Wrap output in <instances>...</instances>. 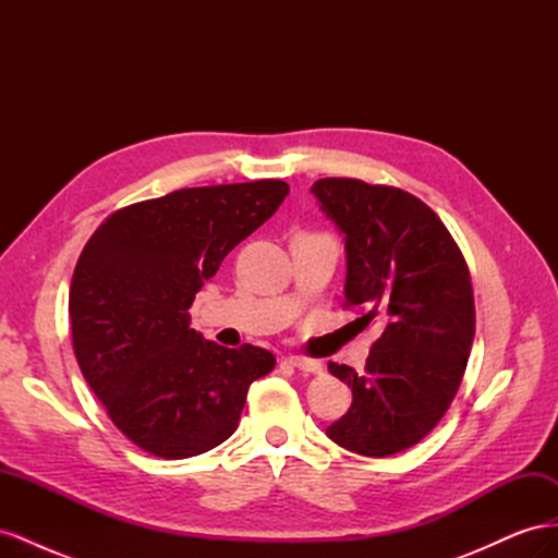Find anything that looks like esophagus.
Returning <instances> with one entry per match:
<instances>
[{
  "label": "esophagus",
  "mask_w": 558,
  "mask_h": 558,
  "mask_svg": "<svg viewBox=\"0 0 558 558\" xmlns=\"http://www.w3.org/2000/svg\"><path fill=\"white\" fill-rule=\"evenodd\" d=\"M289 363L300 369V373H307V375H320L324 373V365H320L318 361L314 359H305V356H291Z\"/></svg>",
  "instance_id": "1"
}]
</instances>
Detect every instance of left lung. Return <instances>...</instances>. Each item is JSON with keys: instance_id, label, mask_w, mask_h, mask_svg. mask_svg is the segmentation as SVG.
Returning <instances> with one entry per match:
<instances>
[{"instance_id": "left-lung-1", "label": "left lung", "mask_w": 558, "mask_h": 558, "mask_svg": "<svg viewBox=\"0 0 558 558\" xmlns=\"http://www.w3.org/2000/svg\"><path fill=\"white\" fill-rule=\"evenodd\" d=\"M320 209L344 234V307L384 332L365 373L328 363L353 393L326 435L384 459L414 447L440 424L459 391L475 337V298L459 244L428 205L393 185L318 179Z\"/></svg>"}]
</instances>
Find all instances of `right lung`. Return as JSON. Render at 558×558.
Masks as SVG:
<instances>
[{
  "label": "right lung",
  "instance_id": "obj_1",
  "mask_svg": "<svg viewBox=\"0 0 558 558\" xmlns=\"http://www.w3.org/2000/svg\"><path fill=\"white\" fill-rule=\"evenodd\" d=\"M286 195L279 179L181 189L113 211L83 246L70 289L76 361L116 428L144 451L177 461L226 442L248 386L275 369L260 347L205 340L189 310Z\"/></svg>",
  "mask_w": 558,
  "mask_h": 558
}]
</instances>
